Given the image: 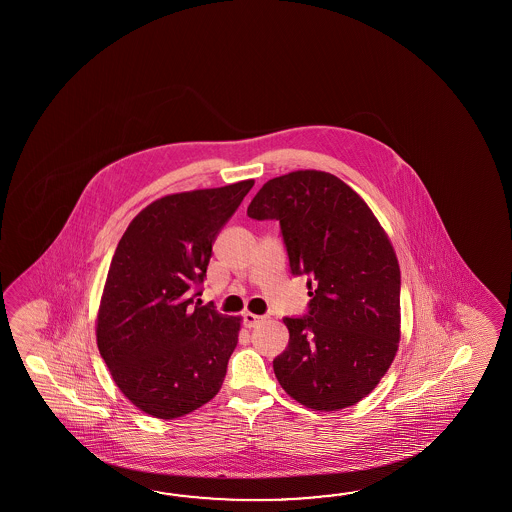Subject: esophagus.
<instances>
[{
  "label": "esophagus",
  "instance_id": "obj_1",
  "mask_svg": "<svg viewBox=\"0 0 512 512\" xmlns=\"http://www.w3.org/2000/svg\"><path fill=\"white\" fill-rule=\"evenodd\" d=\"M261 320H263V316L254 315V313H243V326L249 327H256L258 324H260Z\"/></svg>",
  "mask_w": 512,
  "mask_h": 512
}]
</instances>
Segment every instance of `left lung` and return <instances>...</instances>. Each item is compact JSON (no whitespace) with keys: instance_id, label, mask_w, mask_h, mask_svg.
I'll use <instances>...</instances> for the list:
<instances>
[{"instance_id":"1","label":"left lung","mask_w":512,"mask_h":512,"mask_svg":"<svg viewBox=\"0 0 512 512\" xmlns=\"http://www.w3.org/2000/svg\"><path fill=\"white\" fill-rule=\"evenodd\" d=\"M247 214L278 219L293 274L309 278V315L283 318L278 382L315 412H338L381 382L401 340V271L366 201L337 175L296 170L261 186Z\"/></svg>"}]
</instances>
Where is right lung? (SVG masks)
<instances>
[{
  "label": "right lung",
  "mask_w": 512,
  "mask_h": 512,
  "mask_svg": "<svg viewBox=\"0 0 512 512\" xmlns=\"http://www.w3.org/2000/svg\"><path fill=\"white\" fill-rule=\"evenodd\" d=\"M252 179L155 199L131 219L109 265L97 346L115 384L144 414L177 419L218 395L241 316L194 302L212 243Z\"/></svg>",
  "instance_id": "add662e5"
}]
</instances>
